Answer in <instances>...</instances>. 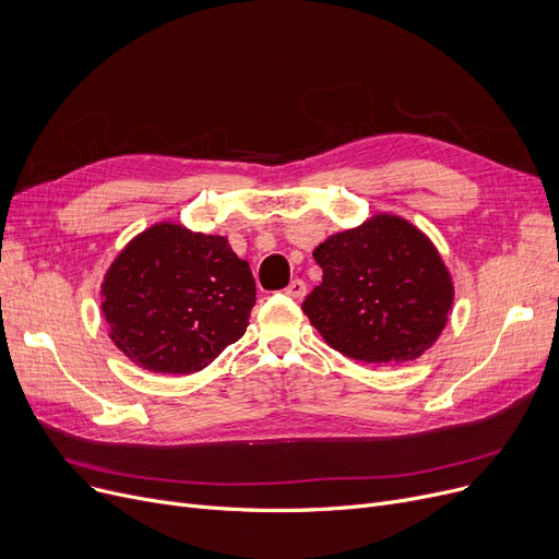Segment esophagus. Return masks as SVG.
Returning a JSON list of instances; mask_svg holds the SVG:
<instances>
[{
    "instance_id": "obj_1",
    "label": "esophagus",
    "mask_w": 559,
    "mask_h": 559,
    "mask_svg": "<svg viewBox=\"0 0 559 559\" xmlns=\"http://www.w3.org/2000/svg\"><path fill=\"white\" fill-rule=\"evenodd\" d=\"M285 295L292 297V299H304L306 297V283L301 278H295L285 287Z\"/></svg>"
}]
</instances>
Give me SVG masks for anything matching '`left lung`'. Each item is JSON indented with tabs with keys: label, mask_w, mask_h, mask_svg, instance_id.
<instances>
[{
	"label": "left lung",
	"mask_w": 559,
	"mask_h": 559,
	"mask_svg": "<svg viewBox=\"0 0 559 559\" xmlns=\"http://www.w3.org/2000/svg\"><path fill=\"white\" fill-rule=\"evenodd\" d=\"M324 278L304 301L310 324L340 354L369 365L417 360L444 331L453 283L426 235L373 215L314 249Z\"/></svg>",
	"instance_id": "obj_1"
}]
</instances>
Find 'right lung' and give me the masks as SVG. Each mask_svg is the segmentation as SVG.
<instances>
[{"instance_id":"obj_1","label":"right lung","mask_w":559,"mask_h":559,"mask_svg":"<svg viewBox=\"0 0 559 559\" xmlns=\"http://www.w3.org/2000/svg\"><path fill=\"white\" fill-rule=\"evenodd\" d=\"M255 304L249 262L222 235L154 224L115 258L102 283L110 340L138 367L194 373L238 342Z\"/></svg>"}]
</instances>
